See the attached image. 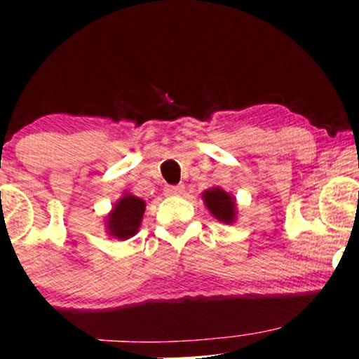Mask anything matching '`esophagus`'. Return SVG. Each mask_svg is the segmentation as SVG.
Returning <instances> with one entry per match:
<instances>
[{
	"mask_svg": "<svg viewBox=\"0 0 359 359\" xmlns=\"http://www.w3.org/2000/svg\"><path fill=\"white\" fill-rule=\"evenodd\" d=\"M181 191H183V186H166L165 188V194L166 196H175V194H180Z\"/></svg>",
	"mask_w": 359,
	"mask_h": 359,
	"instance_id": "esophagus-1",
	"label": "esophagus"
}]
</instances>
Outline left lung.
I'll use <instances>...</instances> for the list:
<instances>
[{
    "mask_svg": "<svg viewBox=\"0 0 359 359\" xmlns=\"http://www.w3.org/2000/svg\"><path fill=\"white\" fill-rule=\"evenodd\" d=\"M205 205H208L214 217H217L222 222L230 224L235 217V208H233V199L222 191L220 188H214L205 191L203 194Z\"/></svg>",
    "mask_w": 359,
    "mask_h": 359,
    "instance_id": "left-lung-1",
    "label": "left lung"
}]
</instances>
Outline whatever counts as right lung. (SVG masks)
Listing matches in <instances>:
<instances>
[{
	"mask_svg": "<svg viewBox=\"0 0 359 359\" xmlns=\"http://www.w3.org/2000/svg\"><path fill=\"white\" fill-rule=\"evenodd\" d=\"M145 210V203L140 198L132 194H126L119 203L114 205L109 219H107V227L114 237L126 240L137 233V229L142 222V215Z\"/></svg>",
	"mask_w": 359,
	"mask_h": 359,
	"instance_id": "add662e5",
	"label": "right lung"
}]
</instances>
